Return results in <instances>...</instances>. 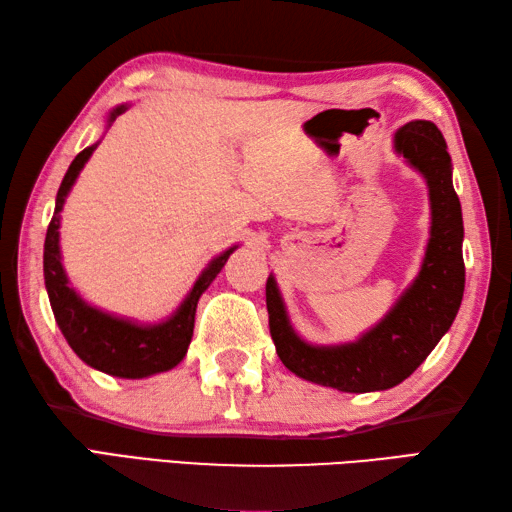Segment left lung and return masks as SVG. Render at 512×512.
Listing matches in <instances>:
<instances>
[{
    "instance_id": "left-lung-1",
    "label": "left lung",
    "mask_w": 512,
    "mask_h": 512,
    "mask_svg": "<svg viewBox=\"0 0 512 512\" xmlns=\"http://www.w3.org/2000/svg\"><path fill=\"white\" fill-rule=\"evenodd\" d=\"M394 151L427 182L431 226L416 279L394 306L356 341L314 345L292 328L275 275L266 281L268 325L277 354L292 374L347 394L400 385L449 332L464 295V224L453 165L440 129L411 121L394 134Z\"/></svg>"
}]
</instances>
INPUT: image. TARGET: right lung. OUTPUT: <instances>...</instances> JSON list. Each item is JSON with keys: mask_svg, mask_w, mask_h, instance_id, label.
Wrapping results in <instances>:
<instances>
[{"mask_svg": "<svg viewBox=\"0 0 512 512\" xmlns=\"http://www.w3.org/2000/svg\"><path fill=\"white\" fill-rule=\"evenodd\" d=\"M127 110V103L116 105L107 114L105 129L116 121V116H121ZM99 143L85 147L72 160L68 173L63 176L57 202H54V215L46 233V244H43V279H46L48 299L59 330L74 354L85 365L116 378H147L160 372H169L187 354L193 336L195 308H198L202 292L220 275L226 259L233 255L237 246L226 248L224 253L213 257L200 277L195 279L193 288L182 299L176 312L158 323H138L125 317H116V314L105 312L85 301L70 286V279L61 264L59 228L65 198H68L81 169L90 160Z\"/></svg>", "mask_w": 512, "mask_h": 512, "instance_id": "obj_1", "label": "right lung"}]
</instances>
